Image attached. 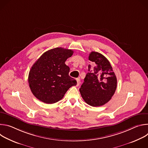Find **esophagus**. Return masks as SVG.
<instances>
[{
    "label": "esophagus",
    "instance_id": "obj_1",
    "mask_svg": "<svg viewBox=\"0 0 148 148\" xmlns=\"http://www.w3.org/2000/svg\"><path fill=\"white\" fill-rule=\"evenodd\" d=\"M77 80V86H79V83H80V79L79 78H76Z\"/></svg>",
    "mask_w": 148,
    "mask_h": 148
}]
</instances>
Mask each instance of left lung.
<instances>
[{
    "instance_id": "1",
    "label": "left lung",
    "mask_w": 148,
    "mask_h": 148,
    "mask_svg": "<svg viewBox=\"0 0 148 148\" xmlns=\"http://www.w3.org/2000/svg\"><path fill=\"white\" fill-rule=\"evenodd\" d=\"M88 73L79 88L81 97L92 107L107 103L114 95L117 79L108 59L101 53L92 51L88 57Z\"/></svg>"
}]
</instances>
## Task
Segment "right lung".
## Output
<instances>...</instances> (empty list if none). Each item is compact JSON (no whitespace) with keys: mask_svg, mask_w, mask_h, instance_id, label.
Listing matches in <instances>:
<instances>
[{"mask_svg":"<svg viewBox=\"0 0 148 148\" xmlns=\"http://www.w3.org/2000/svg\"><path fill=\"white\" fill-rule=\"evenodd\" d=\"M72 50L57 47L42 54L32 67L28 77L32 92L40 101L54 103L61 100L77 81L69 75L65 62L73 54Z\"/></svg>","mask_w":148,"mask_h":148,"instance_id":"add662e5","label":"right lung"}]
</instances>
